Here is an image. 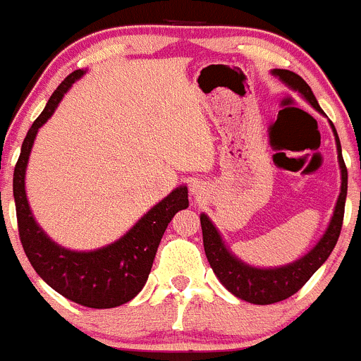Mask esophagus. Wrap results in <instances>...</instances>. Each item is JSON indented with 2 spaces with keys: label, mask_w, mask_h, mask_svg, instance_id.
<instances>
[{
  "label": "esophagus",
  "mask_w": 361,
  "mask_h": 361,
  "mask_svg": "<svg viewBox=\"0 0 361 361\" xmlns=\"http://www.w3.org/2000/svg\"><path fill=\"white\" fill-rule=\"evenodd\" d=\"M191 191H192V195H200V191H202V185H200L198 182H195V184L191 185Z\"/></svg>",
  "instance_id": "1"
}]
</instances>
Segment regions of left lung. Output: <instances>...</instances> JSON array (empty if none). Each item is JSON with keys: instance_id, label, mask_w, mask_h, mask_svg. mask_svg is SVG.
<instances>
[{"instance_id": "obj_1", "label": "left lung", "mask_w": 361, "mask_h": 361, "mask_svg": "<svg viewBox=\"0 0 361 361\" xmlns=\"http://www.w3.org/2000/svg\"><path fill=\"white\" fill-rule=\"evenodd\" d=\"M276 77H279L284 84L290 85L291 89L298 91L317 112H321V106L317 105L316 96L310 91L309 84L300 77V75L293 73L290 70H274ZM334 128V124H331ZM335 142H337V152H338V165H341L342 172V185L341 195H338L337 205H335L334 217L330 221L326 233L323 235L316 247L305 255L298 262L290 263L281 269H255L240 259L235 258L226 247H224L221 235L217 233L216 226L212 221L202 214L200 216V223H202V233H203V247H205L207 259H209L210 267H212L214 274L217 279L226 286L228 291L235 295V297L242 298L245 302L258 303V305H269V303H276L281 300H286L291 295L297 293L298 290L312 277V274L323 265L328 259V256L334 251L335 244L338 240V235L342 230V221H344V207H345V195H348V169H345L344 158H342L341 151V140L337 137V131L334 128Z\"/></svg>"}]
</instances>
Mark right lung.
<instances>
[{"label": "right lung", "mask_w": 361, "mask_h": 361, "mask_svg": "<svg viewBox=\"0 0 361 361\" xmlns=\"http://www.w3.org/2000/svg\"><path fill=\"white\" fill-rule=\"evenodd\" d=\"M84 73L75 70L58 85L44 112L37 117L23 142L20 156L13 170L17 226L20 244L38 276L68 300L91 309H112L137 297L147 281L156 251L172 217L188 209V188L180 185L165 200L152 207L124 237L106 247L91 252L68 251L59 247L35 223L27 205L24 176L38 128L47 123L64 92Z\"/></svg>", "instance_id": "add662e5"}]
</instances>
